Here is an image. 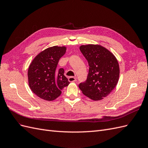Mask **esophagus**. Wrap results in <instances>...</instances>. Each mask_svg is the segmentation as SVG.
<instances>
[{"instance_id":"1","label":"esophagus","mask_w":148,"mask_h":148,"mask_svg":"<svg viewBox=\"0 0 148 148\" xmlns=\"http://www.w3.org/2000/svg\"><path fill=\"white\" fill-rule=\"evenodd\" d=\"M68 81H69V82H75V81H76V78H75V77H73V76L69 77H68Z\"/></svg>"}]
</instances>
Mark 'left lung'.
<instances>
[{"label":"left lung","instance_id":"obj_1","mask_svg":"<svg viewBox=\"0 0 148 148\" xmlns=\"http://www.w3.org/2000/svg\"><path fill=\"white\" fill-rule=\"evenodd\" d=\"M79 49L88 61L89 71L86 81L80 84L79 87L89 99L102 100L119 82V62L112 53L101 45H81Z\"/></svg>","mask_w":148,"mask_h":148}]
</instances>
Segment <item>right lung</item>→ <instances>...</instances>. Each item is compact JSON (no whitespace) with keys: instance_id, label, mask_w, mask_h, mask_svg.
<instances>
[{"instance_id":"obj_1","label":"right lung","mask_w":148,"mask_h":148,"mask_svg":"<svg viewBox=\"0 0 148 148\" xmlns=\"http://www.w3.org/2000/svg\"><path fill=\"white\" fill-rule=\"evenodd\" d=\"M66 51V46H54L38 54L28 70V85L38 97L53 101L69 84L63 68L57 69L59 60Z\"/></svg>"}]
</instances>
